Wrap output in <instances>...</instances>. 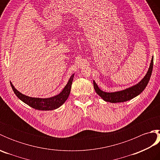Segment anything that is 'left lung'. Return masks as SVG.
Here are the masks:
<instances>
[{
  "instance_id": "obj_1",
  "label": "left lung",
  "mask_w": 160,
  "mask_h": 160,
  "mask_svg": "<svg viewBox=\"0 0 160 160\" xmlns=\"http://www.w3.org/2000/svg\"><path fill=\"white\" fill-rule=\"evenodd\" d=\"M152 67H153V56L151 60L150 67L147 71L146 76L144 77L140 82L129 87L128 89L122 90L120 91H116L113 93H107L100 90L99 87H98L97 84L93 80V87L94 89L98 95L102 98L106 102H109L111 103H117V102H123L128 100H130L132 98L138 96L139 94H140L142 91L144 90L146 87L147 86L148 81L150 80L151 76Z\"/></svg>"
}]
</instances>
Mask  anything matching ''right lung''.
Segmentation results:
<instances>
[{"label":"right lung","mask_w":160,"mask_h":160,"mask_svg":"<svg viewBox=\"0 0 160 160\" xmlns=\"http://www.w3.org/2000/svg\"><path fill=\"white\" fill-rule=\"evenodd\" d=\"M74 77V74L71 76L69 80V82L67 84V85L64 87L63 90L56 96H53L49 98H32L27 96L25 95L22 94L13 87L12 82L11 86L13 92L16 94V96L18 97L20 100H22L23 102H25L29 107H31L37 110L41 111H49L56 109L59 108L61 105H62L67 98H69L70 94L71 84L73 82V79Z\"/></svg>","instance_id":"right-lung-1"}]
</instances>
